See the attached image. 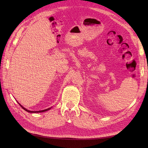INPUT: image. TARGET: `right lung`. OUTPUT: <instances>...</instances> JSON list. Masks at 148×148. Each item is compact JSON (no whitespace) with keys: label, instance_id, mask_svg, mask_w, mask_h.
<instances>
[{"label":"right lung","instance_id":"1","mask_svg":"<svg viewBox=\"0 0 148 148\" xmlns=\"http://www.w3.org/2000/svg\"><path fill=\"white\" fill-rule=\"evenodd\" d=\"M18 104L22 107V108H23L25 110H26V112H29V113H41V112H46V111H47V110H50L52 107H50V108H48V109H44V110H39V111H31V110H28V109H26V108H25L24 107H23L22 106L20 103H18Z\"/></svg>","mask_w":148,"mask_h":148}]
</instances>
